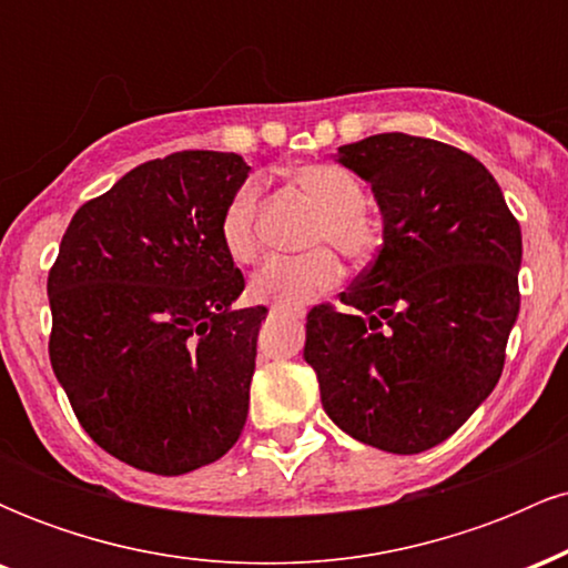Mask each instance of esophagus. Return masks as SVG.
Segmentation results:
<instances>
[{"label": "esophagus", "mask_w": 568, "mask_h": 568, "mask_svg": "<svg viewBox=\"0 0 568 568\" xmlns=\"http://www.w3.org/2000/svg\"><path fill=\"white\" fill-rule=\"evenodd\" d=\"M272 315H291V317H298L296 310H285V306H272Z\"/></svg>", "instance_id": "1"}]
</instances>
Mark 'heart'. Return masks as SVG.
<instances>
[{
    "instance_id": "b5f03b06",
    "label": "heart",
    "mask_w": 568,
    "mask_h": 568,
    "mask_svg": "<svg viewBox=\"0 0 568 568\" xmlns=\"http://www.w3.org/2000/svg\"><path fill=\"white\" fill-rule=\"evenodd\" d=\"M288 179L315 205L310 243L328 240L352 262H363L376 251L379 226L366 213V189L355 173L338 165H298ZM258 184L245 181L221 216V243L237 264H251L258 256ZM338 275L342 266L328 247L302 256H275L251 277V296L266 304L298 306L336 285Z\"/></svg>"
}]
</instances>
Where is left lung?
<instances>
[{
  "instance_id": "1",
  "label": "left lung",
  "mask_w": 568,
  "mask_h": 568,
  "mask_svg": "<svg viewBox=\"0 0 568 568\" xmlns=\"http://www.w3.org/2000/svg\"><path fill=\"white\" fill-rule=\"evenodd\" d=\"M382 213V247L342 302L306 315L304 361L338 429L389 454L454 435L497 387L518 321L520 226L473 154L406 133L338 146Z\"/></svg>"
}]
</instances>
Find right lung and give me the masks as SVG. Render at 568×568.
Wrapping results in <instances>:
<instances>
[{
  "mask_svg": "<svg viewBox=\"0 0 568 568\" xmlns=\"http://www.w3.org/2000/svg\"><path fill=\"white\" fill-rule=\"evenodd\" d=\"M251 165L232 152L143 162L84 202L48 277L50 363L106 454L184 475L237 443L264 306L234 310L243 272L221 216Z\"/></svg>",
  "mask_w": 568,
  "mask_h": 568,
  "instance_id": "add662e5",
  "label": "right lung"
}]
</instances>
